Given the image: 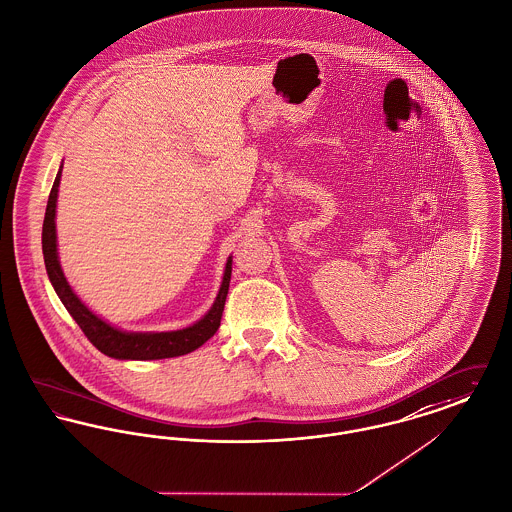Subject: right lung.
I'll list each match as a JSON object with an SVG mask.
<instances>
[{
  "instance_id": "obj_1",
  "label": "right lung",
  "mask_w": 512,
  "mask_h": 512,
  "mask_svg": "<svg viewBox=\"0 0 512 512\" xmlns=\"http://www.w3.org/2000/svg\"><path fill=\"white\" fill-rule=\"evenodd\" d=\"M61 181V169L57 171L54 187L48 198L46 217L42 227V252H44V264L48 277L54 285L55 293L61 298L67 312L73 316V320L79 323L82 333L88 337V341L111 358L119 360H160V358H173L183 356L192 350L202 347L221 323V314L225 306V298L229 291L231 281V256L225 264L223 281L219 287L214 306L208 310V314L192 323L185 329L177 331H162V333H133V331H121L102 318H98L94 312L88 310V306L82 302L79 296L73 293L71 285L67 283L63 269L59 266L57 258V235H55V206H57V192Z\"/></svg>"
}]
</instances>
